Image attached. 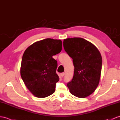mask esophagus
Returning <instances> with one entry per match:
<instances>
[{
    "label": "esophagus",
    "instance_id": "esophagus-1",
    "mask_svg": "<svg viewBox=\"0 0 120 120\" xmlns=\"http://www.w3.org/2000/svg\"><path fill=\"white\" fill-rule=\"evenodd\" d=\"M60 76H61V77H63L65 75V73H64V72H63V73H60Z\"/></svg>",
    "mask_w": 120,
    "mask_h": 120
}]
</instances>
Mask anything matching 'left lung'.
<instances>
[{
	"label": "left lung",
	"mask_w": 120,
	"mask_h": 120,
	"mask_svg": "<svg viewBox=\"0 0 120 120\" xmlns=\"http://www.w3.org/2000/svg\"><path fill=\"white\" fill-rule=\"evenodd\" d=\"M63 46L74 66L73 77L67 86L76 97H86L95 91L100 81L102 64L100 52L92 43L81 38L65 39Z\"/></svg>",
	"instance_id": "1"
}]
</instances>
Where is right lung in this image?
Segmentation results:
<instances>
[{"mask_svg": "<svg viewBox=\"0 0 120 120\" xmlns=\"http://www.w3.org/2000/svg\"><path fill=\"white\" fill-rule=\"evenodd\" d=\"M62 49L60 40L45 39L34 43L23 55L20 74L27 88L34 96L45 98L55 92L59 81L57 61L52 58Z\"/></svg>", "mask_w": 120, "mask_h": 120, "instance_id": "1", "label": "right lung"}]
</instances>
